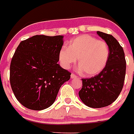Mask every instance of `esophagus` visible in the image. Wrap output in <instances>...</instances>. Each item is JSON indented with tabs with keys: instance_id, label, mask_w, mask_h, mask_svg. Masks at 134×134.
<instances>
[{
	"instance_id": "esophagus-1",
	"label": "esophagus",
	"mask_w": 134,
	"mask_h": 134,
	"mask_svg": "<svg viewBox=\"0 0 134 134\" xmlns=\"http://www.w3.org/2000/svg\"><path fill=\"white\" fill-rule=\"evenodd\" d=\"M76 78H77V76L76 75V74H73V73H72L71 74V79H76Z\"/></svg>"
}]
</instances>
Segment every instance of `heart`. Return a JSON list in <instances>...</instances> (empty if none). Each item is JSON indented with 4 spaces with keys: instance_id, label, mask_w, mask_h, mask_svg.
<instances>
[{
    "instance_id": "heart-1",
    "label": "heart",
    "mask_w": 134,
    "mask_h": 134,
    "mask_svg": "<svg viewBox=\"0 0 134 134\" xmlns=\"http://www.w3.org/2000/svg\"><path fill=\"white\" fill-rule=\"evenodd\" d=\"M109 57L107 43L89 35H82L71 40L68 48L62 47L59 52V60L64 68L76 62L84 75L93 76L105 68Z\"/></svg>"
}]
</instances>
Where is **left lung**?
Here are the masks:
<instances>
[{
    "label": "left lung",
    "mask_w": 134,
    "mask_h": 134,
    "mask_svg": "<svg viewBox=\"0 0 134 134\" xmlns=\"http://www.w3.org/2000/svg\"><path fill=\"white\" fill-rule=\"evenodd\" d=\"M107 43L109 57L107 64L99 74L82 79V86L79 94L84 104L92 108H101L113 103L124 86L126 61L123 48L114 37L97 31Z\"/></svg>",
    "instance_id": "1"
}]
</instances>
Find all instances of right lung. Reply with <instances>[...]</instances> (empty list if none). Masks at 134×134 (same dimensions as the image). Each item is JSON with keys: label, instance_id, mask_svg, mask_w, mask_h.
Segmentation results:
<instances>
[{"label": "right lung", "instance_id": "add662e5", "mask_svg": "<svg viewBox=\"0 0 134 134\" xmlns=\"http://www.w3.org/2000/svg\"><path fill=\"white\" fill-rule=\"evenodd\" d=\"M63 36L37 35L19 43L10 66V83L15 97L26 108L50 107L71 73L58 64Z\"/></svg>", "mask_w": 134, "mask_h": 134}]
</instances>
